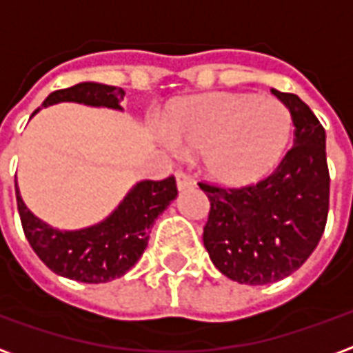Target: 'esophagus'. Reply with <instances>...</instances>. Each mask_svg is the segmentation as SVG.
Wrapping results in <instances>:
<instances>
[{
  "instance_id": "obj_1",
  "label": "esophagus",
  "mask_w": 353,
  "mask_h": 353,
  "mask_svg": "<svg viewBox=\"0 0 353 353\" xmlns=\"http://www.w3.org/2000/svg\"><path fill=\"white\" fill-rule=\"evenodd\" d=\"M176 183L179 191H185V189H191L192 187V179L185 172H177L176 174Z\"/></svg>"
}]
</instances>
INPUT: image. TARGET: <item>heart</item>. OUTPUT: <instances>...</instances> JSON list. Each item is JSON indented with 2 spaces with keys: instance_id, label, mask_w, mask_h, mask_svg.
I'll return each instance as SVG.
<instances>
[{
  "instance_id": "heart-1",
  "label": "heart",
  "mask_w": 353,
  "mask_h": 353,
  "mask_svg": "<svg viewBox=\"0 0 353 353\" xmlns=\"http://www.w3.org/2000/svg\"><path fill=\"white\" fill-rule=\"evenodd\" d=\"M293 119L280 100L253 94H204L179 101L166 126L170 143L202 153V168L229 187L257 183L283 159Z\"/></svg>"
}]
</instances>
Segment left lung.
<instances>
[{
	"mask_svg": "<svg viewBox=\"0 0 353 353\" xmlns=\"http://www.w3.org/2000/svg\"><path fill=\"white\" fill-rule=\"evenodd\" d=\"M289 109L295 139L272 176L244 189L200 183L210 199L204 248L229 280L265 285L301 268L329 212L325 130L295 94L272 90Z\"/></svg>",
	"mask_w": 353,
	"mask_h": 353,
	"instance_id": "left-lung-1",
	"label": "left lung"
}]
</instances>
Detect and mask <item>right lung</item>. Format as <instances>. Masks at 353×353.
I'll return each mask as SVG.
<instances>
[{
    "label": "right lung",
    "instance_id": "obj_1",
    "mask_svg": "<svg viewBox=\"0 0 353 353\" xmlns=\"http://www.w3.org/2000/svg\"><path fill=\"white\" fill-rule=\"evenodd\" d=\"M123 88L85 81L49 94L32 117L43 108L62 101L123 111ZM14 191L22 229L37 257L58 276L83 283H105L128 272L145 252L154 219L177 196L174 177H166L162 181L143 179L132 185L115 210L101 221L83 229L62 230L39 219L24 204L17 179Z\"/></svg>",
    "mask_w": 353,
    "mask_h": 353
}]
</instances>
